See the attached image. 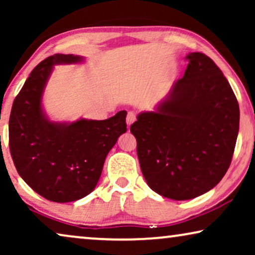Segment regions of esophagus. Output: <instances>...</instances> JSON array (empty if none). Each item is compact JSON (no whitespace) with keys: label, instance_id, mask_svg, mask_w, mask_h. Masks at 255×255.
<instances>
[{"label":"esophagus","instance_id":"34e87169","mask_svg":"<svg viewBox=\"0 0 255 255\" xmlns=\"http://www.w3.org/2000/svg\"><path fill=\"white\" fill-rule=\"evenodd\" d=\"M135 121V114L132 113V111H128V115H127V124L128 127H130V125L133 123Z\"/></svg>","mask_w":255,"mask_h":255}]
</instances>
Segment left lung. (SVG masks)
Instances as JSON below:
<instances>
[{
    "mask_svg": "<svg viewBox=\"0 0 255 255\" xmlns=\"http://www.w3.org/2000/svg\"><path fill=\"white\" fill-rule=\"evenodd\" d=\"M155 111L138 115L130 131L148 187L163 197L191 200L228 172L239 131V104L218 66L200 52Z\"/></svg>",
    "mask_w": 255,
    "mask_h": 255,
    "instance_id": "obj_1",
    "label": "left lung"
}]
</instances>
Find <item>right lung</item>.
I'll use <instances>...</instances> for the list:
<instances>
[{
    "instance_id": "add662e5",
    "label": "right lung",
    "mask_w": 255,
    "mask_h": 255,
    "mask_svg": "<svg viewBox=\"0 0 255 255\" xmlns=\"http://www.w3.org/2000/svg\"><path fill=\"white\" fill-rule=\"evenodd\" d=\"M82 57L51 55L37 65L13 101L9 147L17 172L37 194L57 203L78 201L95 189L104 160L127 132V111L104 121L54 123L41 97L54 65L78 64Z\"/></svg>"
}]
</instances>
